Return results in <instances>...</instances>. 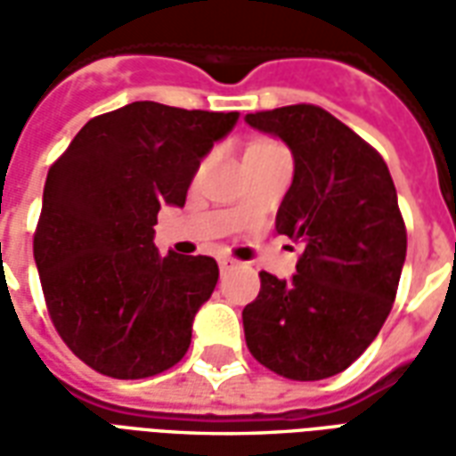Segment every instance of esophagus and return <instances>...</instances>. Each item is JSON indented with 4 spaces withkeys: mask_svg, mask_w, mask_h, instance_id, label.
I'll list each match as a JSON object with an SVG mask.
<instances>
[{
    "mask_svg": "<svg viewBox=\"0 0 456 456\" xmlns=\"http://www.w3.org/2000/svg\"><path fill=\"white\" fill-rule=\"evenodd\" d=\"M217 264H219V268H222V271H227V268L237 266V261H234V258H229V256H219Z\"/></svg>",
    "mask_w": 456,
    "mask_h": 456,
    "instance_id": "obj_1",
    "label": "esophagus"
}]
</instances>
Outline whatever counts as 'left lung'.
Returning a JSON list of instances; mask_svg holds the SVG:
<instances>
[{"instance_id": "8db88e82", "label": "left lung", "mask_w": 456, "mask_h": 456, "mask_svg": "<svg viewBox=\"0 0 456 456\" xmlns=\"http://www.w3.org/2000/svg\"><path fill=\"white\" fill-rule=\"evenodd\" d=\"M244 121L293 153L276 229L303 247L293 278L261 271L241 313L247 346L278 376L330 379L366 352L395 300L408 247L395 185L381 156L315 104Z\"/></svg>"}]
</instances>
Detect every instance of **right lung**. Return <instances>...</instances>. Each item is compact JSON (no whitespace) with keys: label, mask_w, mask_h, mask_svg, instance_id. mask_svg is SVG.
Returning <instances> with one entry per match:
<instances>
[{"label":"right lung","mask_w":456,"mask_h":456,"mask_svg":"<svg viewBox=\"0 0 456 456\" xmlns=\"http://www.w3.org/2000/svg\"><path fill=\"white\" fill-rule=\"evenodd\" d=\"M239 112L131 102L94 117L55 160L34 258L58 335L94 371L146 379L185 356L217 286L209 256H160L153 224L188 188Z\"/></svg>","instance_id":"obj_1"}]
</instances>
